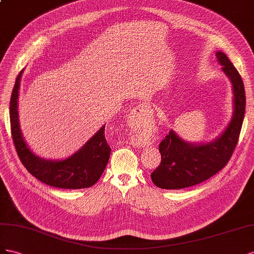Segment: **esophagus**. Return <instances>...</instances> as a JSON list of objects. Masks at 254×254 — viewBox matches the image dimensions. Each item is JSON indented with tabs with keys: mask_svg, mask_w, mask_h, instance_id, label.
<instances>
[{
	"mask_svg": "<svg viewBox=\"0 0 254 254\" xmlns=\"http://www.w3.org/2000/svg\"><path fill=\"white\" fill-rule=\"evenodd\" d=\"M150 111L151 110H150V106L148 103H141L133 108L131 116L132 117H140V116L148 115L150 113Z\"/></svg>",
	"mask_w": 254,
	"mask_h": 254,
	"instance_id": "34e87169",
	"label": "esophagus"
}]
</instances>
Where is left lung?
I'll list each match as a JSON object with an SVG mask.
<instances>
[{"instance_id": "obj_1", "label": "left lung", "mask_w": 254, "mask_h": 254, "mask_svg": "<svg viewBox=\"0 0 254 254\" xmlns=\"http://www.w3.org/2000/svg\"><path fill=\"white\" fill-rule=\"evenodd\" d=\"M216 56L233 86V117L226 131L208 143H187L171 129L159 143L162 159L151 173L152 181L159 188L181 190L204 182L228 164L236 148L245 117V87L241 74L227 55L217 52Z\"/></svg>"}]
</instances>
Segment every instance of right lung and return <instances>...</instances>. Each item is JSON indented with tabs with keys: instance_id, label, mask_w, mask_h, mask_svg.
Here are the masks:
<instances>
[{
	"instance_id": "obj_1",
	"label": "right lung",
	"mask_w": 254,
	"mask_h": 254,
	"mask_svg": "<svg viewBox=\"0 0 254 254\" xmlns=\"http://www.w3.org/2000/svg\"><path fill=\"white\" fill-rule=\"evenodd\" d=\"M22 71L16 78L9 104L11 136L21 163L32 176L50 186L79 190L95 185L102 176L112 151L105 139V127L67 159L46 161L36 156L26 146L19 127L18 96Z\"/></svg>"
}]
</instances>
